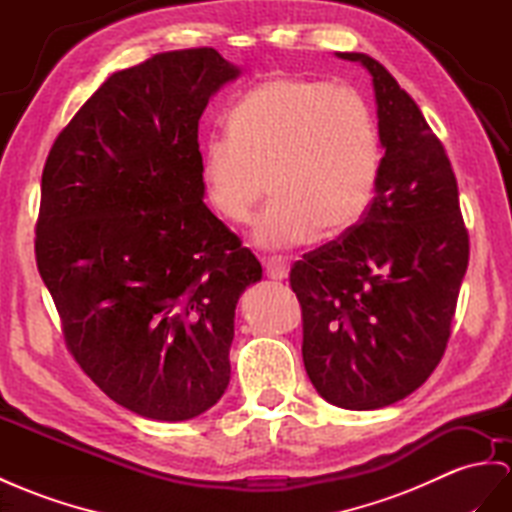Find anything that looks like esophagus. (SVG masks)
Returning a JSON list of instances; mask_svg holds the SVG:
<instances>
[{
	"mask_svg": "<svg viewBox=\"0 0 512 512\" xmlns=\"http://www.w3.org/2000/svg\"><path fill=\"white\" fill-rule=\"evenodd\" d=\"M261 261H264V268L270 279H285L287 272H290V264H287V259L281 255L264 257Z\"/></svg>",
	"mask_w": 512,
	"mask_h": 512,
	"instance_id": "1",
	"label": "esophagus"
}]
</instances>
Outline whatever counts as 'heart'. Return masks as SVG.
<instances>
[{
  "label": "heart",
  "mask_w": 512,
  "mask_h": 512,
  "mask_svg": "<svg viewBox=\"0 0 512 512\" xmlns=\"http://www.w3.org/2000/svg\"><path fill=\"white\" fill-rule=\"evenodd\" d=\"M227 134L205 147V194L220 218L244 225L270 188L274 199L255 227L259 246H294L318 229L342 233L368 212L381 140L355 88L272 77L235 103Z\"/></svg>",
  "instance_id": "heart-1"
}]
</instances>
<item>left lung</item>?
I'll return each instance as SVG.
<instances>
[{"label": "left lung", "instance_id": "obj_1", "mask_svg": "<svg viewBox=\"0 0 512 512\" xmlns=\"http://www.w3.org/2000/svg\"><path fill=\"white\" fill-rule=\"evenodd\" d=\"M372 75L385 155L368 212L296 261L303 361L324 400L372 411L409 396L448 346L469 235L441 140L381 62L337 54Z\"/></svg>", "mask_w": 512, "mask_h": 512}]
</instances>
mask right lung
Listing matches in <instances>:
<instances>
[{
    "label": "right lung",
    "instance_id": "obj_1",
    "mask_svg": "<svg viewBox=\"0 0 512 512\" xmlns=\"http://www.w3.org/2000/svg\"><path fill=\"white\" fill-rule=\"evenodd\" d=\"M240 75L212 47L108 77L43 168L36 266L73 359L108 398L162 422L229 385L240 294L257 257L203 203L199 119Z\"/></svg>",
    "mask_w": 512,
    "mask_h": 512
}]
</instances>
